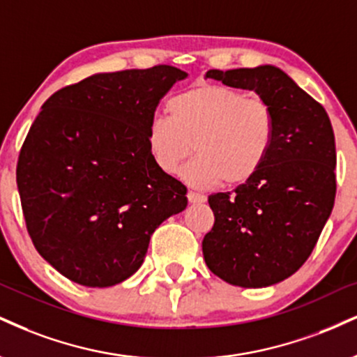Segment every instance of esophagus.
I'll use <instances>...</instances> for the list:
<instances>
[{"label": "esophagus", "mask_w": 357, "mask_h": 357, "mask_svg": "<svg viewBox=\"0 0 357 357\" xmlns=\"http://www.w3.org/2000/svg\"><path fill=\"white\" fill-rule=\"evenodd\" d=\"M188 201H190V203H192V204L204 203L206 196L199 195V192H195V191H188Z\"/></svg>", "instance_id": "esophagus-1"}]
</instances>
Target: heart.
Masks as SVG:
<instances>
[{"instance_id":"obj_1","label":"heart","mask_w":357,"mask_h":357,"mask_svg":"<svg viewBox=\"0 0 357 357\" xmlns=\"http://www.w3.org/2000/svg\"><path fill=\"white\" fill-rule=\"evenodd\" d=\"M167 109L148 128V149L165 173H176L192 148L197 156L183 176L197 188L243 184L268 160L276 121L264 98L208 83L176 94Z\"/></svg>"}]
</instances>
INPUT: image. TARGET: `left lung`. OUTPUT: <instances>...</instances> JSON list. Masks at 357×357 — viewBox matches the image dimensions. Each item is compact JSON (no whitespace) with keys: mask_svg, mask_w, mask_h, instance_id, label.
<instances>
[{"mask_svg":"<svg viewBox=\"0 0 357 357\" xmlns=\"http://www.w3.org/2000/svg\"><path fill=\"white\" fill-rule=\"evenodd\" d=\"M206 78L264 98L276 135L268 160L249 181L208 197L214 226L203 239L204 261L233 286L276 284L306 263L333 211L336 144L329 116L271 64L209 70Z\"/></svg>","mask_w":357,"mask_h":357,"instance_id":"left-lung-1","label":"left lung"}]
</instances>
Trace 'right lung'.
Wrapping results in <instances>:
<instances>
[{
	"label": "right lung",
	"mask_w": 357,
	"mask_h": 357,
	"mask_svg": "<svg viewBox=\"0 0 357 357\" xmlns=\"http://www.w3.org/2000/svg\"><path fill=\"white\" fill-rule=\"evenodd\" d=\"M186 73L167 64L100 73L51 94L20 151L16 183L36 251L88 287L124 281L186 186L148 149L158 102Z\"/></svg>",
	"instance_id": "1"
}]
</instances>
